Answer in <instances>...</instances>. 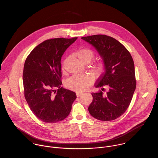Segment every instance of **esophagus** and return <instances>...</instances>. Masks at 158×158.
I'll return each instance as SVG.
<instances>
[{"label":"esophagus","mask_w":158,"mask_h":158,"mask_svg":"<svg viewBox=\"0 0 158 158\" xmlns=\"http://www.w3.org/2000/svg\"><path fill=\"white\" fill-rule=\"evenodd\" d=\"M83 94V93H81V92H77V93H76V96H77V97H79V96H81V95H82Z\"/></svg>","instance_id":"obj_1"}]
</instances>
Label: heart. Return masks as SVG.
I'll return each instance as SVG.
<instances>
[{
    "label": "heart",
    "instance_id": "b5f03b06",
    "mask_svg": "<svg viewBox=\"0 0 158 158\" xmlns=\"http://www.w3.org/2000/svg\"><path fill=\"white\" fill-rule=\"evenodd\" d=\"M94 52L89 49H81L76 52V56L79 60L84 64L85 62H90L94 57ZM67 59L65 60L63 66H64ZM103 65L102 63L98 64L94 68V73L96 74H99L102 71ZM92 81V78L86 76H74L66 82V86L72 90L76 91H82L85 89Z\"/></svg>",
    "mask_w": 158,
    "mask_h": 158
}]
</instances>
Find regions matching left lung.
I'll return each mask as SVG.
<instances>
[{
  "instance_id": "1",
  "label": "left lung",
  "mask_w": 158,
  "mask_h": 158,
  "mask_svg": "<svg viewBox=\"0 0 158 158\" xmlns=\"http://www.w3.org/2000/svg\"><path fill=\"white\" fill-rule=\"evenodd\" d=\"M81 39L96 49L104 66V73L95 85L99 91L92 93L89 113L100 121L114 120L127 110L136 89L132 56L121 42L111 37L99 34ZM105 87L108 90L106 94L103 93Z\"/></svg>"
}]
</instances>
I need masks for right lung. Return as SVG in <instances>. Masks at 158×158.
Returning a JSON list of instances; mask_svg holds the SVG:
<instances>
[{
  "mask_svg": "<svg viewBox=\"0 0 158 158\" xmlns=\"http://www.w3.org/2000/svg\"><path fill=\"white\" fill-rule=\"evenodd\" d=\"M77 37L57 38L39 44L27 57L23 71L24 96L34 115L46 123L69 116L76 94L61 87V57Z\"/></svg>",
  "mask_w": 158,
  "mask_h": 158,
  "instance_id": "add662e5",
  "label": "right lung"
}]
</instances>
